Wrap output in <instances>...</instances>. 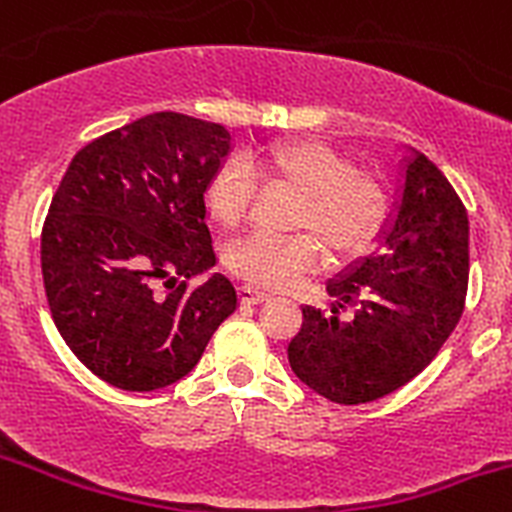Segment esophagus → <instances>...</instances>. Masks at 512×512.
Here are the masks:
<instances>
[{
  "instance_id": "obj_1",
  "label": "esophagus",
  "mask_w": 512,
  "mask_h": 512,
  "mask_svg": "<svg viewBox=\"0 0 512 512\" xmlns=\"http://www.w3.org/2000/svg\"><path fill=\"white\" fill-rule=\"evenodd\" d=\"M237 295H240L242 305H260V302L270 300V295H267V292L257 290V287H250V285H242Z\"/></svg>"
}]
</instances>
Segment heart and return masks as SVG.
Returning a JSON list of instances; mask_svg holds the SVG:
<instances>
[{
  "label": "heart",
  "instance_id": "obj_1",
  "mask_svg": "<svg viewBox=\"0 0 512 512\" xmlns=\"http://www.w3.org/2000/svg\"><path fill=\"white\" fill-rule=\"evenodd\" d=\"M250 169L267 185L297 192L287 225L300 230L285 237L252 232L232 242L227 265L250 285L287 290L320 270V242L332 257H355L385 225L390 197L380 177L355 170L342 152L320 140H280L245 160L230 157L207 180L205 210L227 230L245 222L252 210Z\"/></svg>",
  "mask_w": 512,
  "mask_h": 512
}]
</instances>
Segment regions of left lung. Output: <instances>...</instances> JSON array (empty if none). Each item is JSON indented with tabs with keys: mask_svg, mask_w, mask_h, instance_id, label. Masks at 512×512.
Masks as SVG:
<instances>
[{
	"mask_svg": "<svg viewBox=\"0 0 512 512\" xmlns=\"http://www.w3.org/2000/svg\"><path fill=\"white\" fill-rule=\"evenodd\" d=\"M468 230L458 192L415 152L380 247L327 285L330 312L302 307V327L287 345L292 372L337 405L372 403L423 372L463 315ZM347 306L352 321L339 317Z\"/></svg>",
	"mask_w": 512,
	"mask_h": 512,
	"instance_id": "left-lung-1",
	"label": "left lung"
}]
</instances>
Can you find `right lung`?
<instances>
[{"label": "right lung", "instance_id": "obj_1", "mask_svg": "<svg viewBox=\"0 0 512 512\" xmlns=\"http://www.w3.org/2000/svg\"><path fill=\"white\" fill-rule=\"evenodd\" d=\"M230 152L222 124L155 112L74 155L42 227L49 312L104 382L150 393L200 362L237 292L215 272L205 185Z\"/></svg>", "mask_w": 512, "mask_h": 512}]
</instances>
